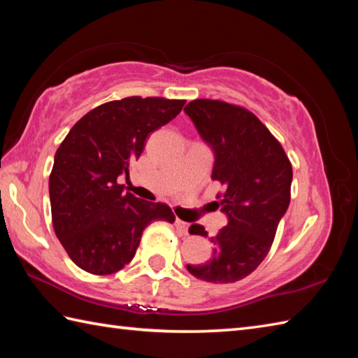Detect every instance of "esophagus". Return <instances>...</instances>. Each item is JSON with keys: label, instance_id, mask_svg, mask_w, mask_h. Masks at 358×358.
Here are the masks:
<instances>
[{"label": "esophagus", "instance_id": "34e87169", "mask_svg": "<svg viewBox=\"0 0 358 358\" xmlns=\"http://www.w3.org/2000/svg\"><path fill=\"white\" fill-rule=\"evenodd\" d=\"M175 227H177V229H178V232H180V234L187 235V231H189V224H187L186 222H183V220H180V218L175 220Z\"/></svg>", "mask_w": 358, "mask_h": 358}]
</instances>
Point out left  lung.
I'll list each match as a JSON object with an SVG mask.
<instances>
[{
  "label": "left lung",
  "instance_id": "1",
  "mask_svg": "<svg viewBox=\"0 0 358 358\" xmlns=\"http://www.w3.org/2000/svg\"><path fill=\"white\" fill-rule=\"evenodd\" d=\"M185 112L214 150L212 180L226 189L217 199L227 215V226L210 238V260L187 264V271L209 283H235L269 252L291 201L292 166L269 129L241 106L200 98ZM189 234L208 237L201 224H192Z\"/></svg>",
  "mask_w": 358,
  "mask_h": 358
}]
</instances>
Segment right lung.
<instances>
[{
    "mask_svg": "<svg viewBox=\"0 0 358 358\" xmlns=\"http://www.w3.org/2000/svg\"><path fill=\"white\" fill-rule=\"evenodd\" d=\"M185 100L127 96L87 112L66 135L49 177L52 223L71 260L94 275H109L131 263L144 227L173 223L172 209L123 192L150 132L169 123Z\"/></svg>",
    "mask_w": 358,
    "mask_h": 358,
    "instance_id": "right-lung-1",
    "label": "right lung"
}]
</instances>
